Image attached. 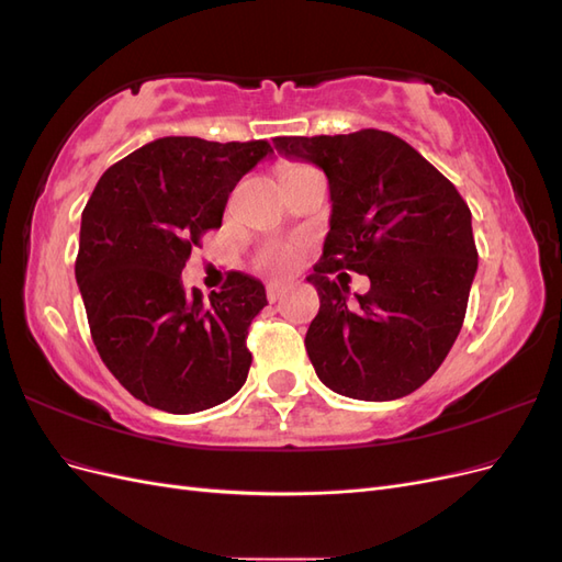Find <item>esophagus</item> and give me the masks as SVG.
I'll return each instance as SVG.
<instances>
[{
  "mask_svg": "<svg viewBox=\"0 0 562 562\" xmlns=\"http://www.w3.org/2000/svg\"><path fill=\"white\" fill-rule=\"evenodd\" d=\"M283 293H285V285L283 283H279V281H269L267 283V300L269 302H277Z\"/></svg>",
  "mask_w": 562,
  "mask_h": 562,
  "instance_id": "1",
  "label": "esophagus"
}]
</instances>
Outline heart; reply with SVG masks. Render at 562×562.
<instances>
[{
    "instance_id": "b5f03b06",
    "label": "heart",
    "mask_w": 562,
    "mask_h": 562,
    "mask_svg": "<svg viewBox=\"0 0 562 562\" xmlns=\"http://www.w3.org/2000/svg\"><path fill=\"white\" fill-rule=\"evenodd\" d=\"M293 168H300V166H285L283 173L285 171H293ZM291 260H293V250L288 248V246H269L260 255V267L269 269V271H281V269H285L288 265H291Z\"/></svg>"
}]
</instances>
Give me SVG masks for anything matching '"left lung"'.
<instances>
[{"label":"left lung","instance_id":"left-lung-1","mask_svg":"<svg viewBox=\"0 0 562 562\" xmlns=\"http://www.w3.org/2000/svg\"><path fill=\"white\" fill-rule=\"evenodd\" d=\"M279 155L318 166L330 187V232L307 281L321 307L304 337L318 380L359 401L413 394L462 330L479 269L471 211L457 187L398 135H283ZM335 270L371 279L348 300Z\"/></svg>","mask_w":562,"mask_h":562}]
</instances>
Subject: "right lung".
Wrapping results in <instances>:
<instances>
[{
    "mask_svg": "<svg viewBox=\"0 0 562 562\" xmlns=\"http://www.w3.org/2000/svg\"><path fill=\"white\" fill-rule=\"evenodd\" d=\"M271 147L168 135L116 161L81 213L75 277L93 345L131 394L173 415L225 403L248 378L246 337L262 281L232 271L220 293L184 291L182 269Z\"/></svg>",
    "mask_w": 562,
    "mask_h": 562,
    "instance_id": "add662e5",
    "label": "right lung"
}]
</instances>
